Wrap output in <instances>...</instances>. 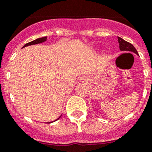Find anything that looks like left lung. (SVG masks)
Masks as SVG:
<instances>
[{"instance_id": "1", "label": "left lung", "mask_w": 152, "mask_h": 152, "mask_svg": "<svg viewBox=\"0 0 152 152\" xmlns=\"http://www.w3.org/2000/svg\"><path fill=\"white\" fill-rule=\"evenodd\" d=\"M118 42H119V49L121 51H129V52H132L138 55V52H137L135 47L133 46V45H132L128 42L125 41L120 37H118Z\"/></svg>"}]
</instances>
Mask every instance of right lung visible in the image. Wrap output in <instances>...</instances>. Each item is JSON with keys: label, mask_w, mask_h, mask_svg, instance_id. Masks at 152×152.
Listing matches in <instances>:
<instances>
[{"label": "right lung", "mask_w": 152, "mask_h": 152, "mask_svg": "<svg viewBox=\"0 0 152 152\" xmlns=\"http://www.w3.org/2000/svg\"><path fill=\"white\" fill-rule=\"evenodd\" d=\"M46 39H47L46 36H45V37H42V38L36 39V40H33V41L30 42H28V43L25 44V45H23V48H24V47H26V46H28V45H35V44H38V43H42V42H45V40H46ZM60 117H61V116H60ZM59 118H58V119H59Z\"/></svg>", "instance_id": "obj_1"}]
</instances>
